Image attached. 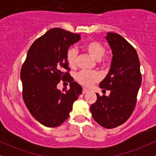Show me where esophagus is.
I'll return each instance as SVG.
<instances>
[{
  "mask_svg": "<svg viewBox=\"0 0 156 156\" xmlns=\"http://www.w3.org/2000/svg\"><path fill=\"white\" fill-rule=\"evenodd\" d=\"M88 92H89V91L85 88H83V90H82V93H83V94H86V93H87Z\"/></svg>",
  "mask_w": 156,
  "mask_h": 156,
  "instance_id": "1",
  "label": "esophagus"
}]
</instances>
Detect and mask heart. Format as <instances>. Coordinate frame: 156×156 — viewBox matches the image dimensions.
<instances>
[{"instance_id":"1","label":"heart","mask_w":156,"mask_h":156,"mask_svg":"<svg viewBox=\"0 0 156 156\" xmlns=\"http://www.w3.org/2000/svg\"><path fill=\"white\" fill-rule=\"evenodd\" d=\"M85 50L92 55L94 59L101 60L105 54L104 46L97 41H92L85 45ZM77 51L75 48H70L67 53V60L69 67H74L76 64ZM101 74L97 71H80L76 75V80L84 87H91L101 79Z\"/></svg>"}]
</instances>
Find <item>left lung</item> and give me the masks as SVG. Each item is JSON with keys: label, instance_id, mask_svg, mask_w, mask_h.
Returning a JSON list of instances; mask_svg holds the SVG:
<instances>
[{"label": "left lung", "instance_id": "obj_1", "mask_svg": "<svg viewBox=\"0 0 156 156\" xmlns=\"http://www.w3.org/2000/svg\"><path fill=\"white\" fill-rule=\"evenodd\" d=\"M105 39L113 57L109 72L99 86L111 92L108 96L102 97L96 93L98 99L90 106V111L98 124L114 128L125 122L131 115L141 87V75L135 48L116 33L108 32Z\"/></svg>", "mask_w": 156, "mask_h": 156}]
</instances>
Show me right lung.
Here are the masks:
<instances>
[{
	"instance_id": "1",
	"label": "right lung",
	"mask_w": 156,
	"mask_h": 156,
	"mask_svg": "<svg viewBox=\"0 0 156 156\" xmlns=\"http://www.w3.org/2000/svg\"><path fill=\"white\" fill-rule=\"evenodd\" d=\"M80 39L78 34L58 28L50 29L31 44L21 68L26 107L34 119L46 127L62 124L82 93L81 86L73 81L69 73L64 72L69 70L67 60L69 46ZM61 80L70 83V89L64 93L57 89Z\"/></svg>"
}]
</instances>
